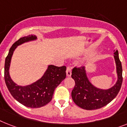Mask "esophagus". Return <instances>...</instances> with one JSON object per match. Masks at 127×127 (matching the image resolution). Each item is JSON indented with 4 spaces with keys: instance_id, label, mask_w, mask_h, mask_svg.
<instances>
[{
    "instance_id": "1",
    "label": "esophagus",
    "mask_w": 127,
    "mask_h": 127,
    "mask_svg": "<svg viewBox=\"0 0 127 127\" xmlns=\"http://www.w3.org/2000/svg\"><path fill=\"white\" fill-rule=\"evenodd\" d=\"M66 75H67V76H71V68L70 67H67V70H66Z\"/></svg>"
}]
</instances>
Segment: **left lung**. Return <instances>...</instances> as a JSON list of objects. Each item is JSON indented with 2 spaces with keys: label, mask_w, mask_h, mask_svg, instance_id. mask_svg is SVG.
Here are the masks:
<instances>
[{
  "label": "left lung",
  "mask_w": 127,
  "mask_h": 127,
  "mask_svg": "<svg viewBox=\"0 0 127 127\" xmlns=\"http://www.w3.org/2000/svg\"><path fill=\"white\" fill-rule=\"evenodd\" d=\"M114 54L118 80L110 88L102 90L94 86L88 78L84 67L73 69L71 77L75 80V85L71 96L74 102L79 107L88 110L100 108L107 105L117 96L123 82L122 65L118 51H116Z\"/></svg>",
  "instance_id": "1"
}]
</instances>
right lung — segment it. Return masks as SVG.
Segmentation results:
<instances>
[{
  "label": "right lung",
  "instance_id": "right-lung-1",
  "mask_svg": "<svg viewBox=\"0 0 127 127\" xmlns=\"http://www.w3.org/2000/svg\"><path fill=\"white\" fill-rule=\"evenodd\" d=\"M37 39L35 35L21 37L9 49L5 60L4 80L9 92L15 99L27 107L36 108L46 105L51 100L55 89L66 77V67L49 65L42 77L28 86L17 85L9 75V67L13 52L17 46Z\"/></svg>",
  "mask_w": 127,
  "mask_h": 127
}]
</instances>
